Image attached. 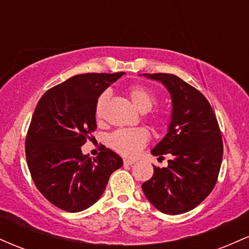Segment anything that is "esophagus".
<instances>
[{
	"instance_id": "34e87169",
	"label": "esophagus",
	"mask_w": 249,
	"mask_h": 249,
	"mask_svg": "<svg viewBox=\"0 0 249 249\" xmlns=\"http://www.w3.org/2000/svg\"><path fill=\"white\" fill-rule=\"evenodd\" d=\"M134 164V160L132 159H124V165H132Z\"/></svg>"
}]
</instances>
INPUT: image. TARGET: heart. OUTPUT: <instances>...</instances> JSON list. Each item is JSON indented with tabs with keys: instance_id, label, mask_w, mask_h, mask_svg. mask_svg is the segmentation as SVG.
<instances>
[{
	"instance_id": "obj_1",
	"label": "heart",
	"mask_w": 249,
	"mask_h": 249,
	"mask_svg": "<svg viewBox=\"0 0 249 249\" xmlns=\"http://www.w3.org/2000/svg\"><path fill=\"white\" fill-rule=\"evenodd\" d=\"M128 97L133 105L142 113L152 110L157 103V98L150 89L144 85H133L128 89ZM108 101V93L103 92L97 98L95 105V115L101 118L104 112L105 105ZM158 121V119H154ZM148 133L144 128H128V130H118L112 133L108 139L110 146L113 150L125 157H136L146 145Z\"/></svg>"
}]
</instances>
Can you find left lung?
Masks as SVG:
<instances>
[{
  "label": "left lung",
  "mask_w": 249,
  "mask_h": 249,
  "mask_svg": "<svg viewBox=\"0 0 249 249\" xmlns=\"http://www.w3.org/2000/svg\"><path fill=\"white\" fill-rule=\"evenodd\" d=\"M142 76L160 82L172 99L166 136L151 150L159 158L171 154V159L167 167L153 166L152 178L142 185V192L162 213L188 212L207 198L218 179L224 153L218 121L205 96L178 76Z\"/></svg>",
  "instance_id": "1"
}]
</instances>
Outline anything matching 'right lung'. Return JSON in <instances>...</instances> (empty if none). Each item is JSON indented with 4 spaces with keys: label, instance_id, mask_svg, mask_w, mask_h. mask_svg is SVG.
I'll list each match as a JSON object with an SVG mask.
<instances>
[{
    "label": "right lung",
    "instance_id": "right-lung-1",
    "mask_svg": "<svg viewBox=\"0 0 249 249\" xmlns=\"http://www.w3.org/2000/svg\"><path fill=\"white\" fill-rule=\"evenodd\" d=\"M125 72L82 73L48 90L35 108L25 156L36 187L53 205L81 212L102 196L123 159L103 147L96 159L82 146L97 128V98Z\"/></svg>",
    "mask_w": 249,
    "mask_h": 249
}]
</instances>
